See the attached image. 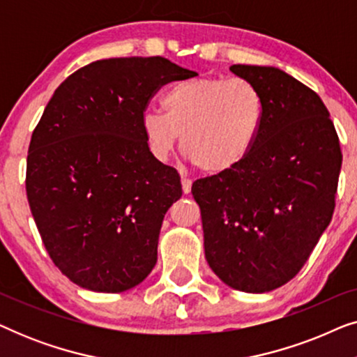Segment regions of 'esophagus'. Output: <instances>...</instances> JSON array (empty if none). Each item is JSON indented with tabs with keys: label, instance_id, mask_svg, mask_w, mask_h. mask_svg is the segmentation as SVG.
Returning a JSON list of instances; mask_svg holds the SVG:
<instances>
[{
	"label": "esophagus",
	"instance_id": "obj_1",
	"mask_svg": "<svg viewBox=\"0 0 357 357\" xmlns=\"http://www.w3.org/2000/svg\"><path fill=\"white\" fill-rule=\"evenodd\" d=\"M182 188H183L185 195H188L190 192H192V180L187 177H182Z\"/></svg>",
	"mask_w": 357,
	"mask_h": 357
}]
</instances>
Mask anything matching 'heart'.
<instances>
[{
	"label": "heart",
	"instance_id": "b5f03b06",
	"mask_svg": "<svg viewBox=\"0 0 357 357\" xmlns=\"http://www.w3.org/2000/svg\"><path fill=\"white\" fill-rule=\"evenodd\" d=\"M162 107L164 112L143 115L151 153L167 160L180 141L190 160L209 175L238 167L255 146L265 120L261 92L241 77L177 82L165 92Z\"/></svg>",
	"mask_w": 357,
	"mask_h": 357
}]
</instances>
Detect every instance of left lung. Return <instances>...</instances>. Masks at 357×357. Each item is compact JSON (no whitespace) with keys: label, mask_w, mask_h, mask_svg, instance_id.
<instances>
[{"label":"left lung","mask_w":357,"mask_h":357,"mask_svg":"<svg viewBox=\"0 0 357 357\" xmlns=\"http://www.w3.org/2000/svg\"><path fill=\"white\" fill-rule=\"evenodd\" d=\"M265 100V120L245 160L197 180L204 257L224 284L261 294L291 281L335 209L341 155L319 96L275 66L232 65Z\"/></svg>","instance_id":"8db88e82"}]
</instances>
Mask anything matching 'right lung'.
Returning <instances> with one entry per match:
<instances>
[{"mask_svg":"<svg viewBox=\"0 0 357 357\" xmlns=\"http://www.w3.org/2000/svg\"><path fill=\"white\" fill-rule=\"evenodd\" d=\"M195 76L162 56L99 60L68 76L43 110L27 199L48 255L79 287L125 292L153 271L182 183L151 153L143 115L160 86Z\"/></svg>","mask_w":357,"mask_h":357,"instance_id":"obj_1","label":"right lung"}]
</instances>
